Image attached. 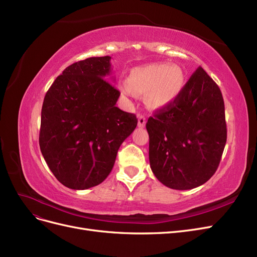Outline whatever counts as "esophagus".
<instances>
[{"mask_svg":"<svg viewBox=\"0 0 257 257\" xmlns=\"http://www.w3.org/2000/svg\"><path fill=\"white\" fill-rule=\"evenodd\" d=\"M145 123H146V118H145L144 115L139 114L138 115V126L140 128H143L145 126Z\"/></svg>","mask_w":257,"mask_h":257,"instance_id":"1","label":"esophagus"}]
</instances>
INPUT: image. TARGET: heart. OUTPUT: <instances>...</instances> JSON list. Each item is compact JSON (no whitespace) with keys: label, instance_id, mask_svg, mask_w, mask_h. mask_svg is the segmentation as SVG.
I'll return each instance as SVG.
<instances>
[{"label":"heart","instance_id":"obj_1","mask_svg":"<svg viewBox=\"0 0 257 257\" xmlns=\"http://www.w3.org/2000/svg\"><path fill=\"white\" fill-rule=\"evenodd\" d=\"M184 73L176 65L153 63L131 69L123 95H145V103L152 110H161L176 100L184 87Z\"/></svg>","mask_w":257,"mask_h":257}]
</instances>
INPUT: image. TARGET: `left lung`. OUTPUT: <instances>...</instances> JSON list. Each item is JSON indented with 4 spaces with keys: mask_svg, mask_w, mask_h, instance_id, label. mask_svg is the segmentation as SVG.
Masks as SVG:
<instances>
[{
    "mask_svg": "<svg viewBox=\"0 0 257 257\" xmlns=\"http://www.w3.org/2000/svg\"><path fill=\"white\" fill-rule=\"evenodd\" d=\"M146 129L157 179L175 190L202 186L216 173L226 143L219 86L198 67L176 100L148 118Z\"/></svg>",
    "mask_w": 257,
    "mask_h": 257,
    "instance_id": "1",
    "label": "left lung"
}]
</instances>
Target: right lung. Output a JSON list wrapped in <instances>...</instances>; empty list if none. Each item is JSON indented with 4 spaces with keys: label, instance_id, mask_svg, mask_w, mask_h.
<instances>
[{
    "label": "right lung",
    "instance_id": "add662e5",
    "mask_svg": "<svg viewBox=\"0 0 257 257\" xmlns=\"http://www.w3.org/2000/svg\"><path fill=\"white\" fill-rule=\"evenodd\" d=\"M110 61L101 56L73 63L44 99L40 151L56 179L73 190L102 183L119 146L138 125L135 114L116 106L119 90L105 80Z\"/></svg>",
    "mask_w": 257,
    "mask_h": 257
}]
</instances>
